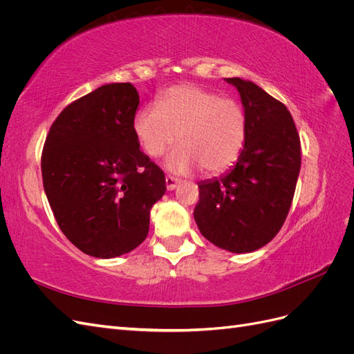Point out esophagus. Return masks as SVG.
I'll list each match as a JSON object with an SVG mask.
<instances>
[{
  "mask_svg": "<svg viewBox=\"0 0 354 354\" xmlns=\"http://www.w3.org/2000/svg\"><path fill=\"white\" fill-rule=\"evenodd\" d=\"M165 185H167V189H168V190H173V189L177 187L178 180H177L176 177H173V176H167V177H165Z\"/></svg>",
  "mask_w": 354,
  "mask_h": 354,
  "instance_id": "1",
  "label": "esophagus"
}]
</instances>
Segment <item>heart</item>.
I'll list each match as a JSON object with an SVG mask.
<instances>
[{
    "mask_svg": "<svg viewBox=\"0 0 354 354\" xmlns=\"http://www.w3.org/2000/svg\"><path fill=\"white\" fill-rule=\"evenodd\" d=\"M156 103L138 109L133 121L137 142L149 156H162L178 140L181 146L167 160L174 173L201 167L218 174L236 162L248 131L238 100L195 84H177L159 93Z\"/></svg>",
    "mask_w": 354,
    "mask_h": 354,
    "instance_id": "b5f03b06",
    "label": "heart"
}]
</instances>
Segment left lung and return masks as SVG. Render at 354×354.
Listing matches in <instances>:
<instances>
[{"label": "left lung", "instance_id": "1", "mask_svg": "<svg viewBox=\"0 0 354 354\" xmlns=\"http://www.w3.org/2000/svg\"><path fill=\"white\" fill-rule=\"evenodd\" d=\"M238 88L248 131L227 174L202 181L194 217L203 238L230 252H251L283 226L301 168V143L286 106L259 85L226 78Z\"/></svg>", "mask_w": 354, "mask_h": 354}]
</instances>
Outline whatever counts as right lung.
Listing matches in <instances>:
<instances>
[{
    "instance_id": "obj_1",
    "label": "right lung",
    "mask_w": 354,
    "mask_h": 354,
    "mask_svg": "<svg viewBox=\"0 0 354 354\" xmlns=\"http://www.w3.org/2000/svg\"><path fill=\"white\" fill-rule=\"evenodd\" d=\"M138 102L130 82L102 85L60 112L42 149V185L60 230L97 259L137 248L167 190L133 130Z\"/></svg>"
}]
</instances>
